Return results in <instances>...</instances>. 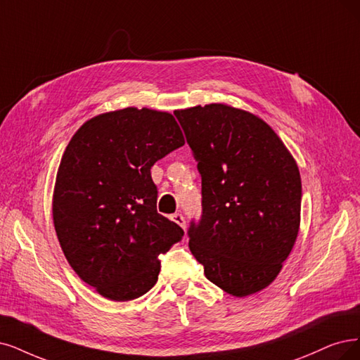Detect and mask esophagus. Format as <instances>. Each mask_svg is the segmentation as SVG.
Here are the masks:
<instances>
[{"label": "esophagus", "mask_w": 360, "mask_h": 360, "mask_svg": "<svg viewBox=\"0 0 360 360\" xmlns=\"http://www.w3.org/2000/svg\"><path fill=\"white\" fill-rule=\"evenodd\" d=\"M170 219L173 221V222H176L179 227H182V229H185V219H184V217L181 215V214H173L172 217H170Z\"/></svg>", "instance_id": "obj_1"}]
</instances>
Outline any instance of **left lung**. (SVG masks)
<instances>
[{
	"label": "left lung",
	"instance_id": "1",
	"mask_svg": "<svg viewBox=\"0 0 360 360\" xmlns=\"http://www.w3.org/2000/svg\"><path fill=\"white\" fill-rule=\"evenodd\" d=\"M175 115L202 175L203 215L188 230L191 254L224 292L257 294L281 273L300 231L295 158L262 118L231 105Z\"/></svg>",
	"mask_w": 360,
	"mask_h": 360
}]
</instances>
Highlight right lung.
<instances>
[{
    "label": "right lung",
    "instance_id": "right-lung-1",
    "mask_svg": "<svg viewBox=\"0 0 360 360\" xmlns=\"http://www.w3.org/2000/svg\"><path fill=\"white\" fill-rule=\"evenodd\" d=\"M185 143L175 117L135 106L103 112L66 145L53 190V224L65 258L111 301H130L157 282L158 255L184 230L157 214L151 167Z\"/></svg>",
    "mask_w": 360,
    "mask_h": 360
}]
</instances>
